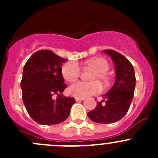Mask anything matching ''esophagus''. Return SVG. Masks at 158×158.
<instances>
[{
	"label": "esophagus",
	"instance_id": "1",
	"mask_svg": "<svg viewBox=\"0 0 158 158\" xmlns=\"http://www.w3.org/2000/svg\"><path fill=\"white\" fill-rule=\"evenodd\" d=\"M85 100V98H78V97H77V98L75 99L76 102H79L81 101V100Z\"/></svg>",
	"mask_w": 158,
	"mask_h": 158
}]
</instances>
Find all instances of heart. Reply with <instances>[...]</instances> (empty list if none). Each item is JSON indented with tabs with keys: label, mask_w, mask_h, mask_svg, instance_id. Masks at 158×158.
I'll return each mask as SVG.
<instances>
[{
	"label": "heart",
	"mask_w": 158,
	"mask_h": 158,
	"mask_svg": "<svg viewBox=\"0 0 158 158\" xmlns=\"http://www.w3.org/2000/svg\"><path fill=\"white\" fill-rule=\"evenodd\" d=\"M84 66L94 70L90 77L91 82L78 81L72 84L68 88V93L78 98H85L93 96L101 91V85L107 88L110 84V77L107 73L109 69V64L107 60L102 58H93L84 62ZM64 79L69 82L76 81L81 74V69L75 62L65 63L62 68Z\"/></svg>",
	"instance_id": "b5f03b06"
}]
</instances>
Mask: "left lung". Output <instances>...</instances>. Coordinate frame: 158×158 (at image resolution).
Instances as JSON below:
<instances>
[{"label":"left lung","mask_w":158,"mask_h":158,"mask_svg":"<svg viewBox=\"0 0 158 158\" xmlns=\"http://www.w3.org/2000/svg\"><path fill=\"white\" fill-rule=\"evenodd\" d=\"M104 52L111 57L115 65V83L88 116L95 123L108 124L120 120L128 111L136 79L133 65L123 55L113 50H104Z\"/></svg>","instance_id":"obj_1"}]
</instances>
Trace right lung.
<instances>
[{"instance_id":"obj_1","label":"right lung","mask_w":158,"mask_h":158,"mask_svg":"<svg viewBox=\"0 0 158 158\" xmlns=\"http://www.w3.org/2000/svg\"><path fill=\"white\" fill-rule=\"evenodd\" d=\"M67 60L50 50L33 54L25 64L20 82L22 99L33 120L42 125L63 122L75 103L73 97L62 96L66 88L61 65ZM57 94L56 100L52 96Z\"/></svg>"}]
</instances>
